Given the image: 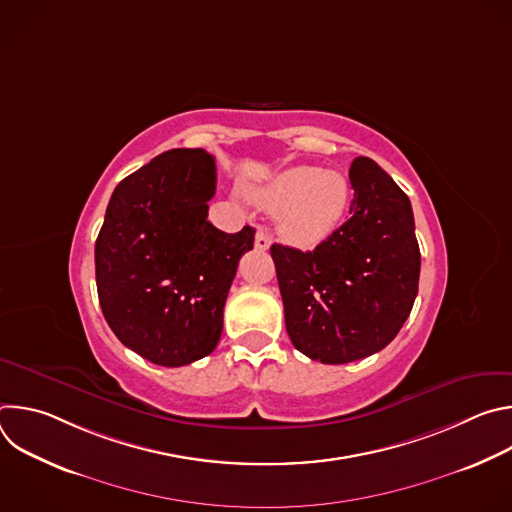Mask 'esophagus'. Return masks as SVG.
<instances>
[{"label": "esophagus", "mask_w": 512, "mask_h": 512, "mask_svg": "<svg viewBox=\"0 0 512 512\" xmlns=\"http://www.w3.org/2000/svg\"><path fill=\"white\" fill-rule=\"evenodd\" d=\"M269 245H271V237H269V233L267 231H257V235H255V247L259 249V251H267L269 249Z\"/></svg>", "instance_id": "34e87169"}]
</instances>
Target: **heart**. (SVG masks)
<instances>
[{
    "label": "heart",
    "instance_id": "obj_1",
    "mask_svg": "<svg viewBox=\"0 0 512 512\" xmlns=\"http://www.w3.org/2000/svg\"><path fill=\"white\" fill-rule=\"evenodd\" d=\"M350 196V182L342 172L308 164L285 168L249 188V198L259 208L280 210L277 231L296 247H314L326 241L344 221Z\"/></svg>",
    "mask_w": 512,
    "mask_h": 512
}]
</instances>
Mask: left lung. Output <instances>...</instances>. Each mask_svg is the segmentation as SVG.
Wrapping results in <instances>:
<instances>
[{
    "instance_id": "left-lung-1",
    "label": "left lung",
    "mask_w": 512,
    "mask_h": 512,
    "mask_svg": "<svg viewBox=\"0 0 512 512\" xmlns=\"http://www.w3.org/2000/svg\"><path fill=\"white\" fill-rule=\"evenodd\" d=\"M350 218L314 251L273 243L294 346L324 364L383 350L411 314L421 255L407 194L371 158L350 166Z\"/></svg>"
}]
</instances>
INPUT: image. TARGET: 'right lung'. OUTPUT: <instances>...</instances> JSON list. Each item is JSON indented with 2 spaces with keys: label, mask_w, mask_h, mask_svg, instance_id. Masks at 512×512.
I'll list each match as a JSON object with an SVG mask.
<instances>
[{
  "label": "right lung",
  "mask_w": 512,
  "mask_h": 512,
  "mask_svg": "<svg viewBox=\"0 0 512 512\" xmlns=\"http://www.w3.org/2000/svg\"><path fill=\"white\" fill-rule=\"evenodd\" d=\"M214 158L170 150L117 184L95 243L97 294L115 336L162 367L210 354L225 302L255 229L223 233L208 221Z\"/></svg>",
  "instance_id": "obj_1"
}]
</instances>
